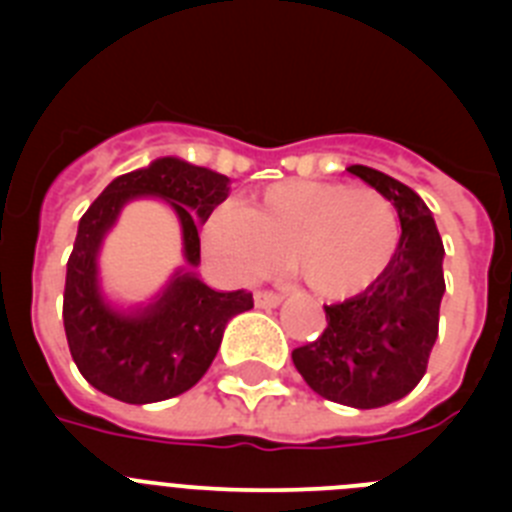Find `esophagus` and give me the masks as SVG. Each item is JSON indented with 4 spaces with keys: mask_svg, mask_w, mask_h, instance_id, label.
Here are the masks:
<instances>
[{
    "mask_svg": "<svg viewBox=\"0 0 512 512\" xmlns=\"http://www.w3.org/2000/svg\"><path fill=\"white\" fill-rule=\"evenodd\" d=\"M253 302H256V307H261V310H271V307L282 305V295H277V292H256V295H253Z\"/></svg>",
    "mask_w": 512,
    "mask_h": 512,
    "instance_id": "34e87169",
    "label": "esophagus"
}]
</instances>
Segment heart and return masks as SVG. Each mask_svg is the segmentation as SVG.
<instances>
[{
  "label": "heart",
  "instance_id": "obj_1",
  "mask_svg": "<svg viewBox=\"0 0 512 512\" xmlns=\"http://www.w3.org/2000/svg\"><path fill=\"white\" fill-rule=\"evenodd\" d=\"M400 215L384 194L346 184L282 182L246 210L220 207L205 248L238 277L289 261L320 297L346 300L372 287L400 248Z\"/></svg>",
  "mask_w": 512,
  "mask_h": 512
}]
</instances>
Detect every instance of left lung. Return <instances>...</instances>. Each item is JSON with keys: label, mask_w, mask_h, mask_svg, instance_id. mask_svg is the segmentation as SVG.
<instances>
[{"label": "left lung", "mask_w": 512, "mask_h": 512, "mask_svg": "<svg viewBox=\"0 0 512 512\" xmlns=\"http://www.w3.org/2000/svg\"><path fill=\"white\" fill-rule=\"evenodd\" d=\"M400 215V248L390 269L361 295L325 305L323 336L292 351L312 392L348 408L372 410L402 400L423 379L438 338L443 241L418 192L369 166H348Z\"/></svg>", "instance_id": "obj_1"}]
</instances>
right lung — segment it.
Segmentation results:
<instances>
[{"instance_id":"1","label":"right lung","mask_w":512,"mask_h":512,"mask_svg":"<svg viewBox=\"0 0 512 512\" xmlns=\"http://www.w3.org/2000/svg\"><path fill=\"white\" fill-rule=\"evenodd\" d=\"M230 179L164 156L112 179L89 205L66 264L63 328L81 377L94 390L130 405H148L192 390L215 359L225 325L251 310V292H217L197 274L200 233ZM166 201L183 228L185 266L148 303L122 308L103 295L98 253L121 207L133 199Z\"/></svg>"}]
</instances>
